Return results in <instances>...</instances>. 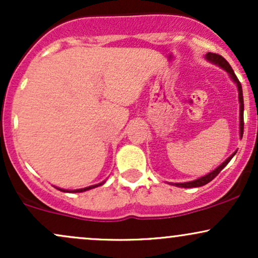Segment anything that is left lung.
<instances>
[{"label":"left lung","mask_w":258,"mask_h":258,"mask_svg":"<svg viewBox=\"0 0 258 258\" xmlns=\"http://www.w3.org/2000/svg\"><path fill=\"white\" fill-rule=\"evenodd\" d=\"M206 58L209 59L210 61H212V63L215 64H218L221 68H223L224 70H226L227 73H229L230 78L234 80V82H235L236 86H238V91H239V102H240V137H242V135H244V98H242V88H241V84L240 81H239L238 78H236V75L234 74L232 67H230L229 63L224 59L222 55L217 54V53H207L206 54ZM235 155V153L233 154V155H230L229 158H228L226 161L223 162V164L220 165L216 170L212 171V172H210L209 174H206V176L201 177L199 179H195L193 182H185V183H174V185L176 186H180V188H197V186H201V185H205L207 184L209 182H211L212 179L215 178L216 176H217L218 173L221 172L222 170H223L224 167L227 166L228 162L232 160L233 156Z\"/></svg>","instance_id":"8db88e82"}]
</instances>
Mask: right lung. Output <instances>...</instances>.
<instances>
[{"label":"right lung","instance_id":"1","mask_svg":"<svg viewBox=\"0 0 258 258\" xmlns=\"http://www.w3.org/2000/svg\"><path fill=\"white\" fill-rule=\"evenodd\" d=\"M102 184V183H99V184H96V185H91V186H87V188H84V189H76V190H72L74 193H81V191H85V190H88V189H92V188H96V186H98ZM59 190L61 191H69V190H65V189H59Z\"/></svg>","mask_w":258,"mask_h":258}]
</instances>
